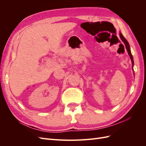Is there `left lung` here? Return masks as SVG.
Instances as JSON below:
<instances>
[{
  "instance_id": "1",
  "label": "left lung",
  "mask_w": 146,
  "mask_h": 146,
  "mask_svg": "<svg viewBox=\"0 0 146 146\" xmlns=\"http://www.w3.org/2000/svg\"><path fill=\"white\" fill-rule=\"evenodd\" d=\"M120 37L122 39V41L123 42V43H124V44L125 46V47H126V49L128 52V54H129L130 57V59L131 60V63H132V68H133V64H134V62H133V56H132V55L131 54V51H130V45L129 42H128V41H127V39L123 37V36L122 35V34L121 33H120Z\"/></svg>"
}]
</instances>
